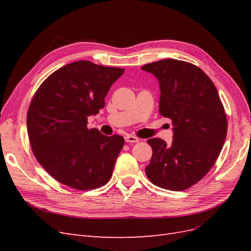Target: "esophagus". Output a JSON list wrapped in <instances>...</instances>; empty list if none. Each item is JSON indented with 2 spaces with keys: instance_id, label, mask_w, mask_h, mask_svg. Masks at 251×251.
<instances>
[{
  "instance_id": "1",
  "label": "esophagus",
  "mask_w": 251,
  "mask_h": 251,
  "mask_svg": "<svg viewBox=\"0 0 251 251\" xmlns=\"http://www.w3.org/2000/svg\"><path fill=\"white\" fill-rule=\"evenodd\" d=\"M125 139L126 142H132V143L139 142V139L136 137V136H133V135H126Z\"/></svg>"
}]
</instances>
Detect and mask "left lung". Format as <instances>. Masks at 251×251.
Returning <instances> with one entry per match:
<instances>
[{
	"label": "left lung",
	"instance_id": "8db88e82",
	"mask_svg": "<svg viewBox=\"0 0 251 251\" xmlns=\"http://www.w3.org/2000/svg\"><path fill=\"white\" fill-rule=\"evenodd\" d=\"M160 86L159 113L170 118L174 140L148 143L153 149L146 174L151 183L180 192L199 182L218 159L227 134V118L216 86L199 67L166 58L142 66Z\"/></svg>",
	"mask_w": 251,
	"mask_h": 251
}]
</instances>
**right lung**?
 Masks as SVG:
<instances>
[{"label":"right lung","instance_id":"add662e5","mask_svg":"<svg viewBox=\"0 0 251 251\" xmlns=\"http://www.w3.org/2000/svg\"><path fill=\"white\" fill-rule=\"evenodd\" d=\"M125 69L88 60L53 72L36 90L27 113L31 150L43 168L77 191L107 184L125 146L120 135L87 126L88 116L104 107V97Z\"/></svg>","mask_w":251,"mask_h":251}]
</instances>
